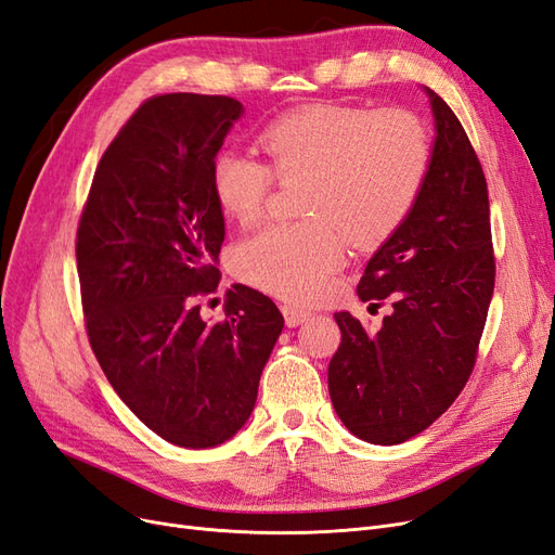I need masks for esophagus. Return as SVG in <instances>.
Masks as SVG:
<instances>
[{
  "label": "esophagus",
  "instance_id": "34e87169",
  "mask_svg": "<svg viewBox=\"0 0 555 555\" xmlns=\"http://www.w3.org/2000/svg\"><path fill=\"white\" fill-rule=\"evenodd\" d=\"M282 314H284V322H287L289 328H296L304 322H308V319L312 317V312L308 310H300V308H294V306H282Z\"/></svg>",
  "mask_w": 555,
  "mask_h": 555
}]
</instances>
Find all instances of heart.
<instances>
[{
	"label": "heart",
	"instance_id": "b5f03b06",
	"mask_svg": "<svg viewBox=\"0 0 555 555\" xmlns=\"http://www.w3.org/2000/svg\"><path fill=\"white\" fill-rule=\"evenodd\" d=\"M266 162L222 153L212 192L227 215L259 220L273 180H306L308 220L268 224L233 251L238 275L292 304H310L345 261L348 236L367 247L408 220L433 159L424 122L410 111L319 104L280 117L259 137Z\"/></svg>",
	"mask_w": 555,
	"mask_h": 555
}]
</instances>
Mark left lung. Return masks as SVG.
Masks as SVG:
<instances>
[{"instance_id": "8db88e82", "label": "left lung", "mask_w": 555, "mask_h": 555, "mask_svg": "<svg viewBox=\"0 0 555 555\" xmlns=\"http://www.w3.org/2000/svg\"><path fill=\"white\" fill-rule=\"evenodd\" d=\"M430 171L408 220L367 261L363 304L391 314L379 331L335 312L343 340L328 363L340 422L373 444H400L444 414L467 384L495 287L489 188L479 157L442 96Z\"/></svg>"}]
</instances>
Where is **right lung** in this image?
<instances>
[{
    "mask_svg": "<svg viewBox=\"0 0 555 555\" xmlns=\"http://www.w3.org/2000/svg\"><path fill=\"white\" fill-rule=\"evenodd\" d=\"M243 104L222 94L150 96L99 162L76 231L90 347L115 393L166 442L206 449L236 435L284 319L245 284L224 319L198 300L217 292L224 212L215 157Z\"/></svg>",
    "mask_w": 555,
    "mask_h": 555,
    "instance_id": "obj_1",
    "label": "right lung"
}]
</instances>
